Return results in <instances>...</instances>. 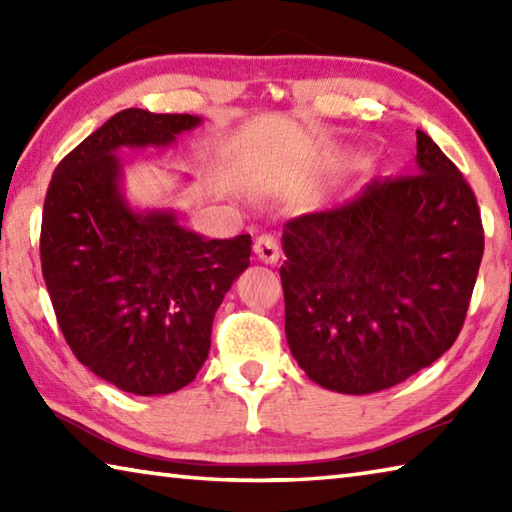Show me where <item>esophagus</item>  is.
<instances>
[{
	"instance_id": "34e87169",
	"label": "esophagus",
	"mask_w": 512,
	"mask_h": 512,
	"mask_svg": "<svg viewBox=\"0 0 512 512\" xmlns=\"http://www.w3.org/2000/svg\"><path fill=\"white\" fill-rule=\"evenodd\" d=\"M253 250L259 262L264 264H275L280 259V241L273 235H259L253 244Z\"/></svg>"
}]
</instances>
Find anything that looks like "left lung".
<instances>
[{
	"label": "left lung",
	"mask_w": 512,
	"mask_h": 512,
	"mask_svg": "<svg viewBox=\"0 0 512 512\" xmlns=\"http://www.w3.org/2000/svg\"><path fill=\"white\" fill-rule=\"evenodd\" d=\"M415 137L418 173L372 178L284 225V332L327 391L368 395L409 379L452 348L470 307L479 205L438 144Z\"/></svg>",
	"instance_id": "8db88e82"
}]
</instances>
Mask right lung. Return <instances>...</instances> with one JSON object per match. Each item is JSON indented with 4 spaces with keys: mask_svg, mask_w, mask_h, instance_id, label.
<instances>
[{
    "mask_svg": "<svg viewBox=\"0 0 512 512\" xmlns=\"http://www.w3.org/2000/svg\"><path fill=\"white\" fill-rule=\"evenodd\" d=\"M196 115L128 108L58 164L42 210V275L85 368L133 395L194 381L223 296L250 266V237L207 239L171 207L131 205L121 149H167Z\"/></svg>",
    "mask_w": 512,
    "mask_h": 512,
    "instance_id": "1",
    "label": "right lung"
}]
</instances>
